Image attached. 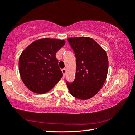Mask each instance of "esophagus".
Returning <instances> with one entry per match:
<instances>
[{"instance_id": "obj_1", "label": "esophagus", "mask_w": 135, "mask_h": 135, "mask_svg": "<svg viewBox=\"0 0 135 135\" xmlns=\"http://www.w3.org/2000/svg\"><path fill=\"white\" fill-rule=\"evenodd\" d=\"M61 71H62V74H63V77H64V75H65V74H66V69H61Z\"/></svg>"}]
</instances>
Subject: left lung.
<instances>
[{"label":"left lung","instance_id":"1","mask_svg":"<svg viewBox=\"0 0 135 135\" xmlns=\"http://www.w3.org/2000/svg\"><path fill=\"white\" fill-rule=\"evenodd\" d=\"M76 58V72L73 83L67 82L72 96L85 100L103 87L108 75L109 62L106 51L88 37L68 38Z\"/></svg>","mask_w":135,"mask_h":135}]
</instances>
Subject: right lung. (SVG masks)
<instances>
[{
  "instance_id": "right-lung-1",
  "label": "right lung",
  "mask_w": 135,
  "mask_h": 135,
  "mask_svg": "<svg viewBox=\"0 0 135 135\" xmlns=\"http://www.w3.org/2000/svg\"><path fill=\"white\" fill-rule=\"evenodd\" d=\"M64 39L40 38L23 51L19 58L21 80L34 93L44 94L52 89L62 77L56 53L65 44Z\"/></svg>"
}]
</instances>
